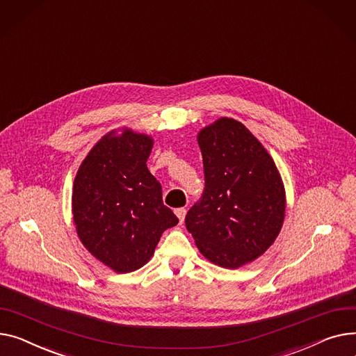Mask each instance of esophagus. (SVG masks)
<instances>
[{"mask_svg":"<svg viewBox=\"0 0 356 356\" xmlns=\"http://www.w3.org/2000/svg\"><path fill=\"white\" fill-rule=\"evenodd\" d=\"M175 213H176V216L179 218V222H180V223H183V222H184V218H186V209L179 207V209H176V210H175Z\"/></svg>","mask_w":356,"mask_h":356,"instance_id":"34e87169","label":"esophagus"}]
</instances>
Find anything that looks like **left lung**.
<instances>
[{
  "label": "left lung",
  "mask_w": 356,
  "mask_h": 356,
  "mask_svg": "<svg viewBox=\"0 0 356 356\" xmlns=\"http://www.w3.org/2000/svg\"><path fill=\"white\" fill-rule=\"evenodd\" d=\"M204 191L186 215L200 253L238 269L264 254L285 219V187L262 143L238 120L222 117L202 129Z\"/></svg>",
  "instance_id": "1"
}]
</instances>
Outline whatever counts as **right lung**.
<instances>
[{
    "label": "right lung",
    "mask_w": 356,
    "mask_h": 356,
    "mask_svg": "<svg viewBox=\"0 0 356 356\" xmlns=\"http://www.w3.org/2000/svg\"><path fill=\"white\" fill-rule=\"evenodd\" d=\"M153 138L124 129L106 134L74 179L73 220L84 248L117 273L145 266L161 233L179 223L147 169Z\"/></svg>",
    "instance_id": "add662e5"
}]
</instances>
